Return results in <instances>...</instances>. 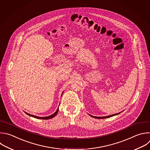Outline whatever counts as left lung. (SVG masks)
Masks as SVG:
<instances>
[{
  "mask_svg": "<svg viewBox=\"0 0 150 150\" xmlns=\"http://www.w3.org/2000/svg\"><path fill=\"white\" fill-rule=\"evenodd\" d=\"M121 112H119V113H117V114H112V115H108V116H105V117H96V116H93L92 115H89L91 117H93V118H97V119H104V118H110V117H112L113 116H115V115H117L119 114H120Z\"/></svg>",
  "mask_w": 150,
  "mask_h": 150,
  "instance_id": "left-lung-1",
  "label": "left lung"
}]
</instances>
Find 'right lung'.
Masks as SVG:
<instances>
[{
	"mask_svg": "<svg viewBox=\"0 0 150 150\" xmlns=\"http://www.w3.org/2000/svg\"><path fill=\"white\" fill-rule=\"evenodd\" d=\"M63 92H62V93H63ZM62 95H61V96H62ZM58 111H59V107H58V109L57 110L56 112H54L52 115H50V116H47V117H37V116H35V115H33L29 114H28V113H27V112H25L27 115H28L29 116H30V117H34V118H38V119H42V120H49V119H51V118H52L53 117H55V116L58 114Z\"/></svg>",
	"mask_w": 150,
	"mask_h": 150,
	"instance_id": "obj_1",
	"label": "right lung"
}]
</instances>
